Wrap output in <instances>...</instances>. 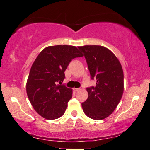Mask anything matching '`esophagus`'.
<instances>
[{
    "label": "esophagus",
    "mask_w": 150,
    "mask_h": 150,
    "mask_svg": "<svg viewBox=\"0 0 150 150\" xmlns=\"http://www.w3.org/2000/svg\"><path fill=\"white\" fill-rule=\"evenodd\" d=\"M80 89H79V88H74L73 89V90L75 91H79V90H80Z\"/></svg>",
    "instance_id": "1"
}]
</instances>
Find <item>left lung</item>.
I'll list each match as a JSON object with an SVG mask.
<instances>
[{"label":"left lung","instance_id":"1","mask_svg":"<svg viewBox=\"0 0 150 150\" xmlns=\"http://www.w3.org/2000/svg\"><path fill=\"white\" fill-rule=\"evenodd\" d=\"M84 55L95 86L86 89L88 98L82 103L84 114L89 118L101 120L114 112L124 92V73L122 65L109 49L100 45L78 47Z\"/></svg>","mask_w":150,"mask_h":150}]
</instances>
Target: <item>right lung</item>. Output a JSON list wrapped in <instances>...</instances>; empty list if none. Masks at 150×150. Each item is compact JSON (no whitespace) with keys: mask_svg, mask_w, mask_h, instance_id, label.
Here are the masks:
<instances>
[{"mask_svg":"<svg viewBox=\"0 0 150 150\" xmlns=\"http://www.w3.org/2000/svg\"><path fill=\"white\" fill-rule=\"evenodd\" d=\"M76 47L49 46L39 54L30 68L26 93L37 113L47 120H56L64 114L73 90L59 85L72 59L82 57Z\"/></svg>","mask_w":150,"mask_h":150,"instance_id":"1","label":"right lung"}]
</instances>
